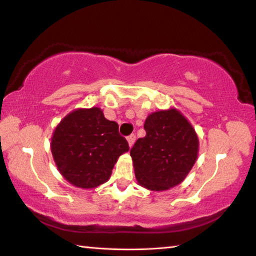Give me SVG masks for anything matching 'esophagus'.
I'll list each match as a JSON object with an SVG mask.
<instances>
[{
	"instance_id": "obj_1",
	"label": "esophagus",
	"mask_w": 256,
	"mask_h": 256,
	"mask_svg": "<svg viewBox=\"0 0 256 256\" xmlns=\"http://www.w3.org/2000/svg\"><path fill=\"white\" fill-rule=\"evenodd\" d=\"M136 134H131V136H128V142L130 148L133 146V144H134V142H136Z\"/></svg>"
}]
</instances>
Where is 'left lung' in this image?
<instances>
[{
  "mask_svg": "<svg viewBox=\"0 0 256 256\" xmlns=\"http://www.w3.org/2000/svg\"><path fill=\"white\" fill-rule=\"evenodd\" d=\"M146 136L131 148L138 182L152 192H164L182 182L198 156L199 141L188 120L176 108L150 114Z\"/></svg>",
  "mask_w": 256,
  "mask_h": 256,
  "instance_id": "1",
  "label": "left lung"
}]
</instances>
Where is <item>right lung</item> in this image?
<instances>
[{
	"label": "right lung",
	"instance_id": "right-lung-1",
	"mask_svg": "<svg viewBox=\"0 0 256 256\" xmlns=\"http://www.w3.org/2000/svg\"><path fill=\"white\" fill-rule=\"evenodd\" d=\"M118 124L104 118L100 108H78L62 120L51 138V152L59 172L78 188L106 182L118 156L128 151Z\"/></svg>",
	"mask_w": 256,
	"mask_h": 256
}]
</instances>
